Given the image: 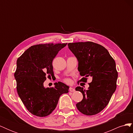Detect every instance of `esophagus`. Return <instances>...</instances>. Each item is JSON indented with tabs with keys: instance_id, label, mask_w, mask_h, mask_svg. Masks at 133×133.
<instances>
[{
	"instance_id": "34e87169",
	"label": "esophagus",
	"mask_w": 133,
	"mask_h": 133,
	"mask_svg": "<svg viewBox=\"0 0 133 133\" xmlns=\"http://www.w3.org/2000/svg\"><path fill=\"white\" fill-rule=\"evenodd\" d=\"M75 89L74 88H71V87H70V88H69V91H71V92H74V91H75Z\"/></svg>"
}]
</instances>
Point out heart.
Listing matches in <instances>:
<instances>
[{
	"instance_id": "obj_1",
	"label": "heart",
	"mask_w": 133,
	"mask_h": 133,
	"mask_svg": "<svg viewBox=\"0 0 133 133\" xmlns=\"http://www.w3.org/2000/svg\"><path fill=\"white\" fill-rule=\"evenodd\" d=\"M64 82H65L67 84H71L72 81L70 78H65L64 79Z\"/></svg>"
}]
</instances>
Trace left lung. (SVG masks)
Wrapping results in <instances>:
<instances>
[{
  "mask_svg": "<svg viewBox=\"0 0 133 133\" xmlns=\"http://www.w3.org/2000/svg\"><path fill=\"white\" fill-rule=\"evenodd\" d=\"M68 45L78 59L80 75L84 76L79 81L87 82L89 76L92 78L87 90L75 88L83 95L76 106L83 114L95 115L106 107L116 90L118 74L115 62L107 49L95 43H72Z\"/></svg>",
  "mask_w": 133,
  "mask_h": 133,
  "instance_id": "obj_1",
  "label": "left lung"
}]
</instances>
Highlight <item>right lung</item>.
Returning a JSON list of instances; mask_svg holds the SVG:
<instances>
[{
    "instance_id": "obj_1",
    "label": "right lung",
    "mask_w": 133,
    "mask_h": 133,
    "mask_svg": "<svg viewBox=\"0 0 133 133\" xmlns=\"http://www.w3.org/2000/svg\"><path fill=\"white\" fill-rule=\"evenodd\" d=\"M66 44L33 45L17 59L14 73L17 90L24 105L32 114L40 117L49 115L57 107L60 95L69 92V87L60 82L54 83V87H44L46 75H54V58Z\"/></svg>"
}]
</instances>
